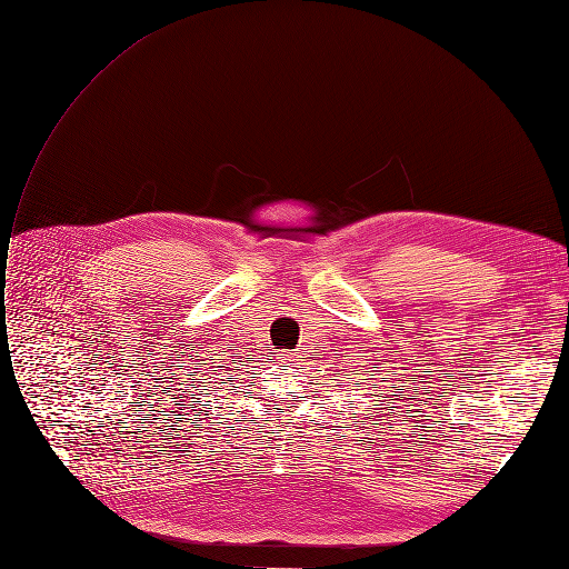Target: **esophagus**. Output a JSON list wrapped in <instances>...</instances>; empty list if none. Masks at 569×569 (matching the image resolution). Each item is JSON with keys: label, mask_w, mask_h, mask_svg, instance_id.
<instances>
[{"label": "esophagus", "mask_w": 569, "mask_h": 569, "mask_svg": "<svg viewBox=\"0 0 569 569\" xmlns=\"http://www.w3.org/2000/svg\"><path fill=\"white\" fill-rule=\"evenodd\" d=\"M279 359H281L286 366H296V361H298V353H292V351H283V353H279Z\"/></svg>", "instance_id": "obj_1"}]
</instances>
